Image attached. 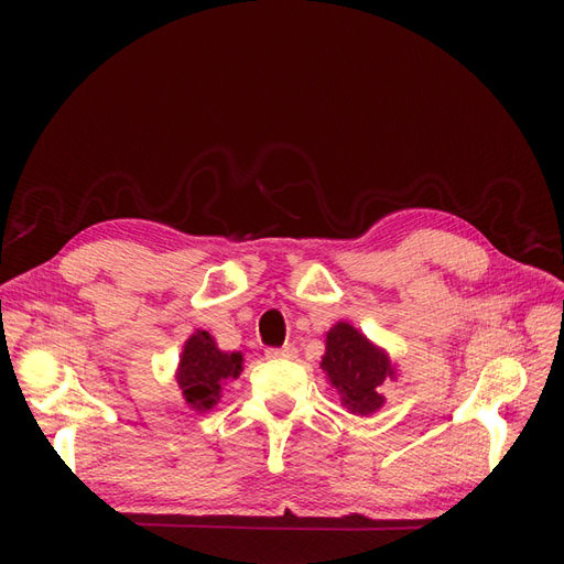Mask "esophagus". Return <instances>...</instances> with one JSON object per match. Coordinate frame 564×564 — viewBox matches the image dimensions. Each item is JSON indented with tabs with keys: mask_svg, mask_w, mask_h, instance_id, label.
Segmentation results:
<instances>
[{
	"mask_svg": "<svg viewBox=\"0 0 564 564\" xmlns=\"http://www.w3.org/2000/svg\"><path fill=\"white\" fill-rule=\"evenodd\" d=\"M296 348L294 346H282V348H268L265 355L272 357V360H294L296 357Z\"/></svg>",
	"mask_w": 564,
	"mask_h": 564,
	"instance_id": "obj_1",
	"label": "esophagus"
}]
</instances>
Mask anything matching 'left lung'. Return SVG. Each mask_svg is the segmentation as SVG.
Wrapping results in <instances>:
<instances>
[{
    "label": "left lung",
    "instance_id": "1",
    "mask_svg": "<svg viewBox=\"0 0 564 564\" xmlns=\"http://www.w3.org/2000/svg\"><path fill=\"white\" fill-rule=\"evenodd\" d=\"M319 367L338 390L340 404L360 416L379 412L386 402L379 388L386 379H395L386 350L373 346L348 322H336L327 332V352Z\"/></svg>",
    "mask_w": 564,
    "mask_h": 564
}]
</instances>
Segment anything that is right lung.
I'll return each instance as SVG.
<instances>
[{
  "label": "right lung",
  "instance_id": "add662e5",
  "mask_svg": "<svg viewBox=\"0 0 564 564\" xmlns=\"http://www.w3.org/2000/svg\"><path fill=\"white\" fill-rule=\"evenodd\" d=\"M242 352H224L216 348L209 332L197 329L185 340L176 381L183 390L187 406L195 412H209L220 400L228 379H237L242 371Z\"/></svg>",
  "mask_w": 564,
  "mask_h": 564
}]
</instances>
